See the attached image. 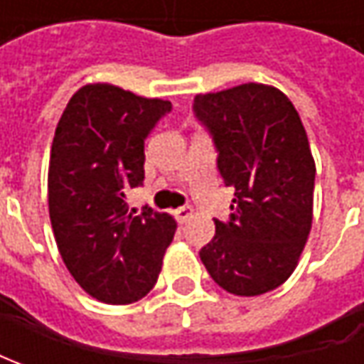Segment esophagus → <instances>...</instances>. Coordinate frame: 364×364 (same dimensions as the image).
Instances as JSON below:
<instances>
[{
	"instance_id": "esophagus-1",
	"label": "esophagus",
	"mask_w": 364,
	"mask_h": 364,
	"mask_svg": "<svg viewBox=\"0 0 364 364\" xmlns=\"http://www.w3.org/2000/svg\"><path fill=\"white\" fill-rule=\"evenodd\" d=\"M174 217L178 223H186L192 217V206H180V208H176Z\"/></svg>"
}]
</instances>
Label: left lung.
I'll return each instance as SVG.
<instances>
[{
	"mask_svg": "<svg viewBox=\"0 0 364 364\" xmlns=\"http://www.w3.org/2000/svg\"><path fill=\"white\" fill-rule=\"evenodd\" d=\"M194 117L213 137L217 170L235 188L231 215L200 249L206 272L235 296L282 286L312 227L316 166L296 107L267 85L196 95Z\"/></svg>",
	"mask_w": 364,
	"mask_h": 364,
	"instance_id": "obj_1",
	"label": "left lung"
}]
</instances>
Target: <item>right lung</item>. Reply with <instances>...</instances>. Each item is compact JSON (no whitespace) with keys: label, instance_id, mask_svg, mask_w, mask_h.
Instances as JSON below:
<instances>
[{"label":"right lung","instance_id":"right-lung-1","mask_svg":"<svg viewBox=\"0 0 364 364\" xmlns=\"http://www.w3.org/2000/svg\"><path fill=\"white\" fill-rule=\"evenodd\" d=\"M170 101L113 85L78 89L56 125L48 170L52 231L64 265L89 296L132 304L156 286L174 218L127 206L144 184V144Z\"/></svg>","mask_w":364,"mask_h":364}]
</instances>
